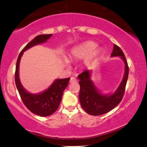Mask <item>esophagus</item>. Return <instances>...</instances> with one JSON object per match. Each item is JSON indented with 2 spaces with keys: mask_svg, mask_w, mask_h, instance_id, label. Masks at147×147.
I'll return each instance as SVG.
<instances>
[{
  "mask_svg": "<svg viewBox=\"0 0 147 147\" xmlns=\"http://www.w3.org/2000/svg\"><path fill=\"white\" fill-rule=\"evenodd\" d=\"M76 82H77V80L75 78H74V77H71L70 79V83Z\"/></svg>",
  "mask_w": 147,
  "mask_h": 147,
  "instance_id": "esophagus-1",
  "label": "esophagus"
}]
</instances>
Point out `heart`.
Returning a JSON list of instances; mask_svg holds the SVG:
<instances>
[{"label":"heart","instance_id":"heart-1","mask_svg":"<svg viewBox=\"0 0 147 147\" xmlns=\"http://www.w3.org/2000/svg\"><path fill=\"white\" fill-rule=\"evenodd\" d=\"M96 47L97 44L94 41H87L84 42L71 49L69 58L72 60H75L85 58L88 56L85 60V65H89L94 63L103 54V49ZM64 62L66 65L69 63V61L67 59H65Z\"/></svg>","mask_w":147,"mask_h":147}]
</instances>
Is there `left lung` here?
Returning a JSON list of instances; mask_svg holds the SVG:
<instances>
[{"mask_svg": "<svg viewBox=\"0 0 147 147\" xmlns=\"http://www.w3.org/2000/svg\"><path fill=\"white\" fill-rule=\"evenodd\" d=\"M119 57L124 63V73L121 82L113 93H103L96 88L91 80V70H87L78 76L80 90L79 100L81 106L89 115L96 116L106 113L115 108L123 97L128 77V63L123 52L116 45L111 57Z\"/></svg>", "mask_w": 147, "mask_h": 147, "instance_id": "1", "label": "left lung"}]
</instances>
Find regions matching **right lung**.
<instances>
[{
	"mask_svg": "<svg viewBox=\"0 0 147 147\" xmlns=\"http://www.w3.org/2000/svg\"><path fill=\"white\" fill-rule=\"evenodd\" d=\"M52 36L53 34H42L36 36L21 52L16 63L15 81L22 100L32 113L41 117L51 115L58 108L63 93L68 85L70 78L56 79L45 90L38 93H31L24 88L20 80L19 64L24 52L32 47L45 43Z\"/></svg>",
	"mask_w": 147,
	"mask_h": 147,
	"instance_id": "right-lung-1",
	"label": "right lung"
}]
</instances>
